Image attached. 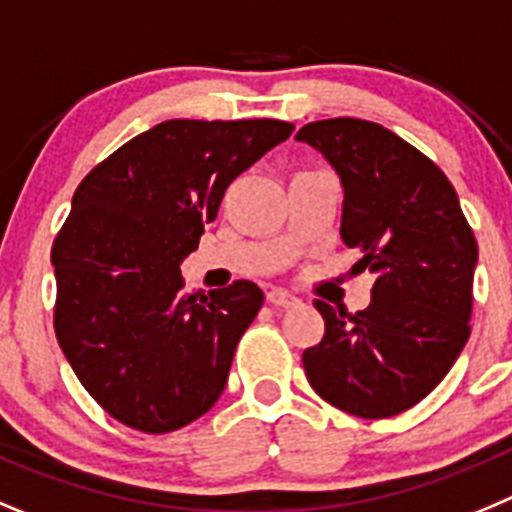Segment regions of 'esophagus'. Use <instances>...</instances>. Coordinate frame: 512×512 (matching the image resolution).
Returning a JSON list of instances; mask_svg holds the SVG:
<instances>
[{
	"label": "esophagus",
	"mask_w": 512,
	"mask_h": 512,
	"mask_svg": "<svg viewBox=\"0 0 512 512\" xmlns=\"http://www.w3.org/2000/svg\"><path fill=\"white\" fill-rule=\"evenodd\" d=\"M267 301L273 303V306L290 308V306H296L298 296H296V293H290V290H285V288H270V290H267Z\"/></svg>",
	"instance_id": "34e87169"
}]
</instances>
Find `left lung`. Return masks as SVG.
<instances>
[{"mask_svg": "<svg viewBox=\"0 0 512 512\" xmlns=\"http://www.w3.org/2000/svg\"><path fill=\"white\" fill-rule=\"evenodd\" d=\"M298 142L342 181V242L375 275L365 311L316 301L324 339L303 352L311 388L359 418L408 411L444 380L469 339L477 242L449 178L375 122L321 119Z\"/></svg>", "mask_w": 512, "mask_h": 512, "instance_id": "8db88e82", "label": "left lung"}]
</instances>
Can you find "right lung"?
Segmentation results:
<instances>
[{
    "label": "right lung",
    "instance_id": "right-lung-1",
    "mask_svg": "<svg viewBox=\"0 0 512 512\" xmlns=\"http://www.w3.org/2000/svg\"><path fill=\"white\" fill-rule=\"evenodd\" d=\"M293 132L278 119H168L81 181L53 242L55 336L91 398L124 426L168 434L204 416L262 306L237 280L183 293L229 183Z\"/></svg>",
    "mask_w": 512,
    "mask_h": 512
}]
</instances>
